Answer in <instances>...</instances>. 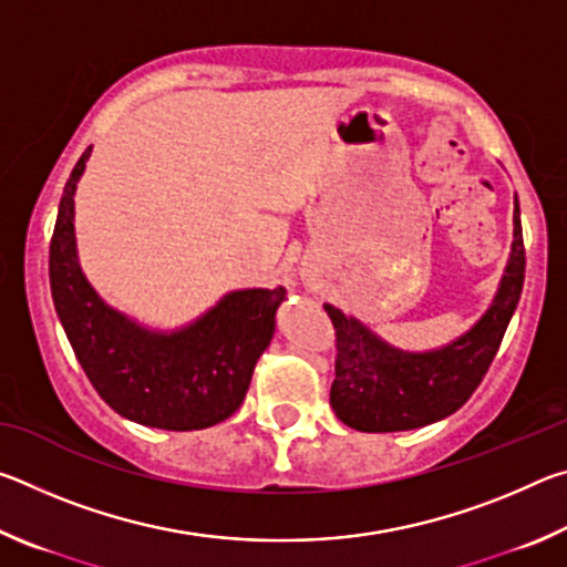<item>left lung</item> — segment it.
<instances>
[{
	"label": "left lung",
	"mask_w": 567,
	"mask_h": 567,
	"mask_svg": "<svg viewBox=\"0 0 567 567\" xmlns=\"http://www.w3.org/2000/svg\"><path fill=\"white\" fill-rule=\"evenodd\" d=\"M515 239L501 290L473 330L433 352H402L375 338L338 307L324 305L334 328L330 405L360 433H400L453 415L470 400L495 360L525 282V245L515 197Z\"/></svg>",
	"instance_id": "left-lung-1"
}]
</instances>
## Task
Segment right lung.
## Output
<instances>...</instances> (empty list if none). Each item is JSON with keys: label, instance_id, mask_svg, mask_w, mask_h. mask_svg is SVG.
I'll return each mask as SVG.
<instances>
[{"label": "right lung", "instance_id": "add662e5", "mask_svg": "<svg viewBox=\"0 0 567 567\" xmlns=\"http://www.w3.org/2000/svg\"><path fill=\"white\" fill-rule=\"evenodd\" d=\"M92 147L66 179L50 243V285L84 375L122 417L159 430H205L243 405L255 364L275 332L285 287L229 292L189 328H140L92 290L76 262L74 187Z\"/></svg>", "mask_w": 567, "mask_h": 567}]
</instances>
